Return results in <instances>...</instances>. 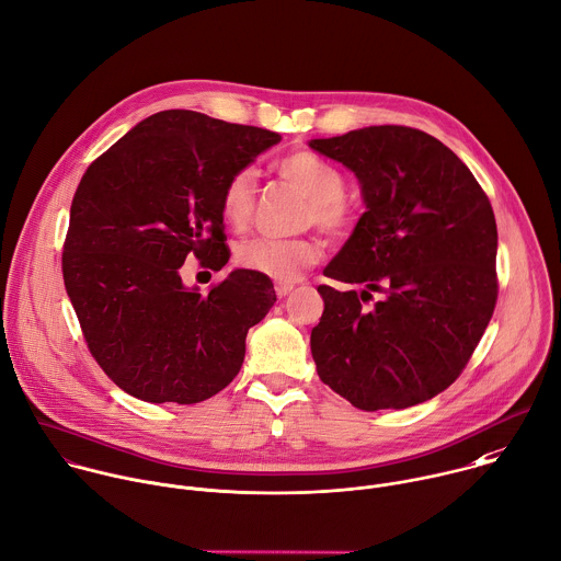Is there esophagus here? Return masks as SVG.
Masks as SVG:
<instances>
[{
  "mask_svg": "<svg viewBox=\"0 0 561 561\" xmlns=\"http://www.w3.org/2000/svg\"><path fill=\"white\" fill-rule=\"evenodd\" d=\"M291 289H294V285H289V283H278V285H276V296H278V298H285V296L291 294Z\"/></svg>",
  "mask_w": 561,
  "mask_h": 561,
  "instance_id": "34e87169",
  "label": "esophagus"
}]
</instances>
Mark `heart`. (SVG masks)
Returning a JSON list of instances; mask_svg holds the SVG:
<instances>
[{"label":"heart","instance_id":"heart-1","mask_svg":"<svg viewBox=\"0 0 561 561\" xmlns=\"http://www.w3.org/2000/svg\"><path fill=\"white\" fill-rule=\"evenodd\" d=\"M280 178L298 188L309 202V219L320 226L324 232L340 237L351 228V213L342 202L344 195V175L340 169L327 160L298 151L278 162ZM254 173L239 171L234 173L221 193V217L232 230H243L254 213ZM320 256L318 243L311 239H250L237 248V265L267 276L278 283L296 280L307 267H311Z\"/></svg>","mask_w":561,"mask_h":561}]
</instances>
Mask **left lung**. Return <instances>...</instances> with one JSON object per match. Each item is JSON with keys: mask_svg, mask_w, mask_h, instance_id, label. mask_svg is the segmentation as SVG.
Listing matches in <instances>:
<instances>
[{"mask_svg": "<svg viewBox=\"0 0 561 561\" xmlns=\"http://www.w3.org/2000/svg\"><path fill=\"white\" fill-rule=\"evenodd\" d=\"M309 147L357 178L366 206L324 267L362 289L318 287V375L366 412L427 401L460 375L495 307L491 204L458 156L419 129L364 127Z\"/></svg>", "mask_w": 561, "mask_h": 561, "instance_id": "8db88e82", "label": "left lung"}]
</instances>
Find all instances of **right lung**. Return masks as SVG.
Segmentation results:
<instances>
[{"label": "right lung", "mask_w": 561, "mask_h": 561, "mask_svg": "<svg viewBox=\"0 0 561 561\" xmlns=\"http://www.w3.org/2000/svg\"><path fill=\"white\" fill-rule=\"evenodd\" d=\"M280 136L169 110L127 131L83 175L64 280L107 377L149 403H199L241 370L245 335L276 302L267 276L232 270L208 294L184 261L221 270V193Z\"/></svg>", "instance_id": "obj_1"}]
</instances>
